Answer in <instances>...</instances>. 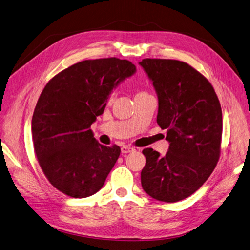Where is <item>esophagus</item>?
I'll list each match as a JSON object with an SVG mask.
<instances>
[{
	"label": "esophagus",
	"mask_w": 250,
	"mask_h": 250,
	"mask_svg": "<svg viewBox=\"0 0 250 250\" xmlns=\"http://www.w3.org/2000/svg\"><path fill=\"white\" fill-rule=\"evenodd\" d=\"M132 151H134V148L129 147V146H123L122 148H121V152L124 153V154L130 153V152H132Z\"/></svg>",
	"instance_id": "obj_1"
}]
</instances>
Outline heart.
<instances>
[{"instance_id":"1","label":"heart","mask_w":250,"mask_h":250,"mask_svg":"<svg viewBox=\"0 0 250 250\" xmlns=\"http://www.w3.org/2000/svg\"><path fill=\"white\" fill-rule=\"evenodd\" d=\"M145 95H148L147 93H145V92H139L138 94H137V96H135V97H139V96H145ZM111 98H112V96L110 97V99H111Z\"/></svg>"}]
</instances>
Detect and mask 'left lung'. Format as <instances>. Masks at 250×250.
Here are the masks:
<instances>
[{
    "label": "left lung",
    "mask_w": 250,
    "mask_h": 250,
    "mask_svg": "<svg viewBox=\"0 0 250 250\" xmlns=\"http://www.w3.org/2000/svg\"><path fill=\"white\" fill-rule=\"evenodd\" d=\"M139 64L158 99L156 122L167 130L166 155L143 150L142 187L149 196L176 202L194 194L214 171L220 155L222 110L208 80L191 65L172 59H143Z\"/></svg>",
    "instance_id": "1"
}]
</instances>
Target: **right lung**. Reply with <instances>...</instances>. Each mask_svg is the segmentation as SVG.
<instances>
[{"label": "right lung", "instance_id": "add662e5", "mask_svg": "<svg viewBox=\"0 0 250 250\" xmlns=\"http://www.w3.org/2000/svg\"><path fill=\"white\" fill-rule=\"evenodd\" d=\"M137 67L116 57L83 60L53 77L32 117V140L41 168L51 185L74 198L97 193L121 149L98 142L89 129L109 95Z\"/></svg>", "mask_w": 250, "mask_h": 250}]
</instances>
